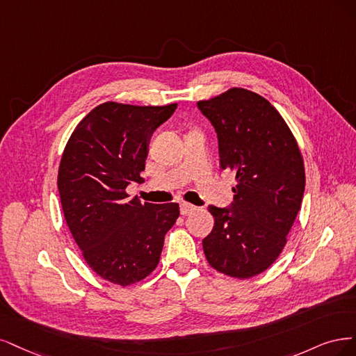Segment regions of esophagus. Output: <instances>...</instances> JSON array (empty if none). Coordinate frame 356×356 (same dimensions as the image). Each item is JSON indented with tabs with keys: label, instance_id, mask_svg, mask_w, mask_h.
Listing matches in <instances>:
<instances>
[{
	"label": "esophagus",
	"instance_id": "34e87169",
	"mask_svg": "<svg viewBox=\"0 0 356 356\" xmlns=\"http://www.w3.org/2000/svg\"><path fill=\"white\" fill-rule=\"evenodd\" d=\"M193 211H197V207H195V205H192L189 202H180V213H181V216H189Z\"/></svg>",
	"mask_w": 356,
	"mask_h": 356
}]
</instances>
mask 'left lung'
<instances>
[{
	"instance_id": "1",
	"label": "left lung",
	"mask_w": 356,
	"mask_h": 356,
	"mask_svg": "<svg viewBox=\"0 0 356 356\" xmlns=\"http://www.w3.org/2000/svg\"><path fill=\"white\" fill-rule=\"evenodd\" d=\"M198 108L217 133L222 170L236 175L231 207H209L214 226L202 239L205 259L229 277H256L278 259L300 210L299 145L280 112L250 90L234 87Z\"/></svg>"
}]
</instances>
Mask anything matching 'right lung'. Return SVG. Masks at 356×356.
Wrapping results in <instances>:
<instances>
[{
  "mask_svg": "<svg viewBox=\"0 0 356 356\" xmlns=\"http://www.w3.org/2000/svg\"><path fill=\"white\" fill-rule=\"evenodd\" d=\"M176 108L105 102L66 143L57 176L65 220L87 265L112 284L145 280L179 217L176 202L142 204L125 192L143 180L151 137Z\"/></svg>",
  "mask_w": 356,
  "mask_h": 356,
  "instance_id": "1",
  "label": "right lung"
}]
</instances>
